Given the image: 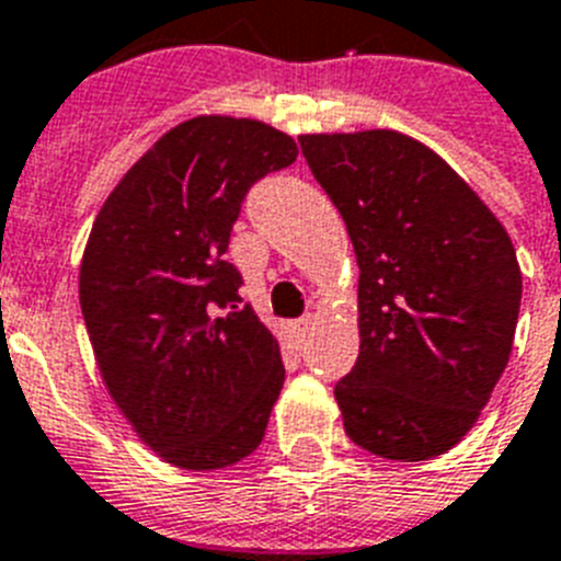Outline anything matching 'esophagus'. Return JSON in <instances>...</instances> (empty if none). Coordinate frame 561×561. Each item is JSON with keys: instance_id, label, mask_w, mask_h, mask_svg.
Returning <instances> with one entry per match:
<instances>
[{"instance_id": "esophagus-1", "label": "esophagus", "mask_w": 561, "mask_h": 561, "mask_svg": "<svg viewBox=\"0 0 561 561\" xmlns=\"http://www.w3.org/2000/svg\"><path fill=\"white\" fill-rule=\"evenodd\" d=\"M310 330H313V316H301L299 321H294V335L299 341H305L310 335Z\"/></svg>"}]
</instances>
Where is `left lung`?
I'll list each match as a JSON object with an SVG mask.
<instances>
[{
    "mask_svg": "<svg viewBox=\"0 0 561 561\" xmlns=\"http://www.w3.org/2000/svg\"><path fill=\"white\" fill-rule=\"evenodd\" d=\"M358 260L355 367L335 383L344 432L387 460L449 451L489 403L514 344L523 274L469 183L392 129L301 135Z\"/></svg>",
    "mask_w": 561,
    "mask_h": 561,
    "instance_id": "8db88e82",
    "label": "left lung"
}]
</instances>
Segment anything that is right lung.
Wrapping results in <instances>:
<instances>
[{
  "instance_id": "obj_1",
  "label": "right lung",
  "mask_w": 561,
  "mask_h": 561,
  "mask_svg": "<svg viewBox=\"0 0 561 561\" xmlns=\"http://www.w3.org/2000/svg\"><path fill=\"white\" fill-rule=\"evenodd\" d=\"M296 154L262 121H183L92 222L78 299L101 378L140 440L180 469H226L265 437L285 367L271 330L240 308L226 251L248 188Z\"/></svg>"
}]
</instances>
